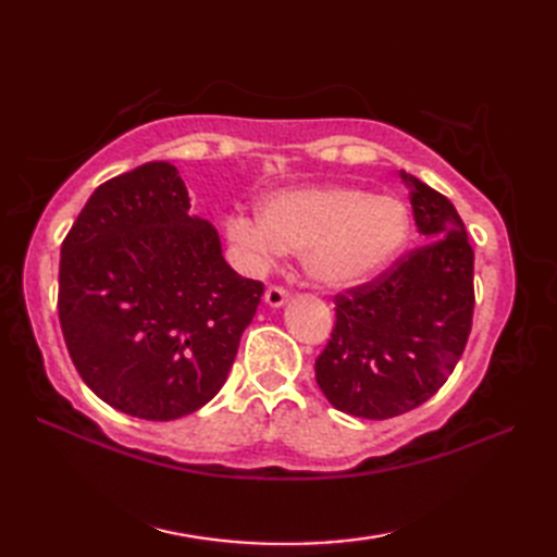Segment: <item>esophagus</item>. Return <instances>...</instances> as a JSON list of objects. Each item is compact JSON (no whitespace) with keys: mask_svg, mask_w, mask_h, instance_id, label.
<instances>
[{"mask_svg":"<svg viewBox=\"0 0 557 557\" xmlns=\"http://www.w3.org/2000/svg\"><path fill=\"white\" fill-rule=\"evenodd\" d=\"M289 301V292L285 287H277V285H270L265 289V304L270 309H280V306H285Z\"/></svg>","mask_w":557,"mask_h":557,"instance_id":"1","label":"esophagus"}]
</instances>
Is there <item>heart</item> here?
Wrapping results in <instances>:
<instances>
[{"label":"heart","instance_id":"b5f03b06","mask_svg":"<svg viewBox=\"0 0 557 557\" xmlns=\"http://www.w3.org/2000/svg\"><path fill=\"white\" fill-rule=\"evenodd\" d=\"M409 210L393 196L359 186L287 188L263 200L260 215L234 212L224 222L248 260L299 253L306 275L323 287H354L375 277L409 239Z\"/></svg>","mask_w":557,"mask_h":557}]
</instances>
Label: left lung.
Returning <instances> with one entry per match:
<instances>
[{"label":"left lung","mask_w":557,"mask_h":557,"mask_svg":"<svg viewBox=\"0 0 557 557\" xmlns=\"http://www.w3.org/2000/svg\"><path fill=\"white\" fill-rule=\"evenodd\" d=\"M409 186L423 236L383 275L335 297V327L315 359L330 405L359 419H393L443 387L474 315V248L455 206L417 176Z\"/></svg>","instance_id":"obj_1"}]
</instances>
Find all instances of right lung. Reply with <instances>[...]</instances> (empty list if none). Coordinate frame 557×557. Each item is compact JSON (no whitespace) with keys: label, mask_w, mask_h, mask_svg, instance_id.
I'll return each instance as SVG.
<instances>
[{"label":"right lung","mask_w":557,"mask_h":557,"mask_svg":"<svg viewBox=\"0 0 557 557\" xmlns=\"http://www.w3.org/2000/svg\"><path fill=\"white\" fill-rule=\"evenodd\" d=\"M188 210L174 164L146 162L92 191L59 258L71 361L102 401L146 421L186 417L220 393L263 297Z\"/></svg>","instance_id":"right-lung-1"}]
</instances>
